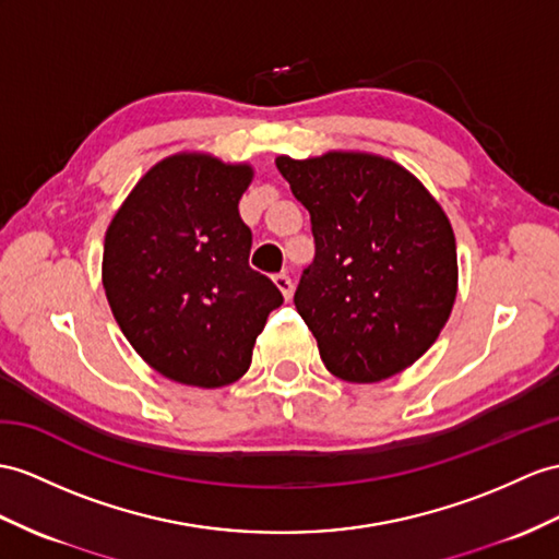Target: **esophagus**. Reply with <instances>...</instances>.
Returning a JSON list of instances; mask_svg holds the SVG:
<instances>
[{"instance_id": "esophagus-1", "label": "esophagus", "mask_w": 559, "mask_h": 559, "mask_svg": "<svg viewBox=\"0 0 559 559\" xmlns=\"http://www.w3.org/2000/svg\"><path fill=\"white\" fill-rule=\"evenodd\" d=\"M275 284H277V289L284 294V298H292V294H294V282H292V277L287 275V272H277L275 275Z\"/></svg>"}]
</instances>
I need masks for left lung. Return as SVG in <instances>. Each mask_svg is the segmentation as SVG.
<instances>
[{
	"instance_id": "left-lung-1",
	"label": "left lung",
	"mask_w": 559,
	"mask_h": 559,
	"mask_svg": "<svg viewBox=\"0 0 559 559\" xmlns=\"http://www.w3.org/2000/svg\"><path fill=\"white\" fill-rule=\"evenodd\" d=\"M275 163L310 213L316 258L294 304L326 370L372 384L411 367L455 301L457 251L445 213L386 158L334 152Z\"/></svg>"
}]
</instances>
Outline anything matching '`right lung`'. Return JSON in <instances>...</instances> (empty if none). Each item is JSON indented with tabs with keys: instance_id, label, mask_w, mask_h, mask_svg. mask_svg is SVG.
<instances>
[{
	"instance_id": "1",
	"label": "right lung",
	"mask_w": 559,
	"mask_h": 559,
	"mask_svg": "<svg viewBox=\"0 0 559 559\" xmlns=\"http://www.w3.org/2000/svg\"><path fill=\"white\" fill-rule=\"evenodd\" d=\"M249 166L180 154L148 170L104 243V289L132 348L173 382L215 389L249 370L284 296L249 265Z\"/></svg>"
}]
</instances>
